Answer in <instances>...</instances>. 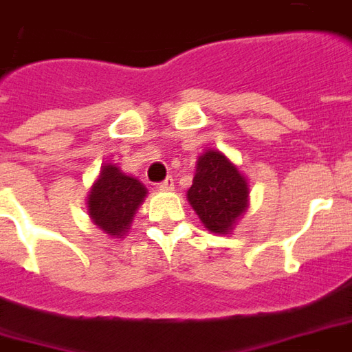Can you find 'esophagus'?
<instances>
[{"instance_id":"obj_1","label":"esophagus","mask_w":352,"mask_h":352,"mask_svg":"<svg viewBox=\"0 0 352 352\" xmlns=\"http://www.w3.org/2000/svg\"><path fill=\"white\" fill-rule=\"evenodd\" d=\"M159 188H161L162 191H170L172 188H174V178H172V176H168L166 180H162L161 184H159Z\"/></svg>"}]
</instances>
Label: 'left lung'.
<instances>
[{
  "mask_svg": "<svg viewBox=\"0 0 352 352\" xmlns=\"http://www.w3.org/2000/svg\"><path fill=\"white\" fill-rule=\"evenodd\" d=\"M245 178L220 151H207L197 162L188 199L201 222L214 234L232 230L237 217L247 207Z\"/></svg>",
  "mask_w": 352,
  "mask_h": 352,
  "instance_id": "left-lung-1",
  "label": "left lung"
}]
</instances>
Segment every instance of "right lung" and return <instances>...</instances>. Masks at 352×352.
Returning <instances> with one entry per match:
<instances>
[{
	"label": "right lung",
	"instance_id": "right-lung-1",
	"mask_svg": "<svg viewBox=\"0 0 352 352\" xmlns=\"http://www.w3.org/2000/svg\"><path fill=\"white\" fill-rule=\"evenodd\" d=\"M145 193L144 184L120 172L115 164H107L101 168L94 190L89 191V217L107 234L122 236Z\"/></svg>",
	"mask_w": 352,
	"mask_h": 352
}]
</instances>
